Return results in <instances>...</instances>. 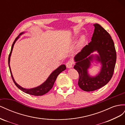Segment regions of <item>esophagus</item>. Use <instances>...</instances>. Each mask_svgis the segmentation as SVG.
Instances as JSON below:
<instances>
[{
	"label": "esophagus",
	"mask_w": 125,
	"mask_h": 125,
	"mask_svg": "<svg viewBox=\"0 0 125 125\" xmlns=\"http://www.w3.org/2000/svg\"><path fill=\"white\" fill-rule=\"evenodd\" d=\"M73 62L72 61H69L68 62H67L66 64V67H67V68L69 69H70V68H72V67H73Z\"/></svg>",
	"instance_id": "1"
}]
</instances>
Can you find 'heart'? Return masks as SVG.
<instances>
[{
	"label": "heart",
	"instance_id": "heart-1",
	"mask_svg": "<svg viewBox=\"0 0 125 125\" xmlns=\"http://www.w3.org/2000/svg\"><path fill=\"white\" fill-rule=\"evenodd\" d=\"M85 41V37L84 35H82L79 41L78 42V44H77V47L78 48H80L82 46L83 44L84 43V42Z\"/></svg>",
	"mask_w": 125,
	"mask_h": 125
}]
</instances>
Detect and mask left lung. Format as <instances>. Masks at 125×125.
Here are the masks:
<instances>
[{"instance_id":"1","label":"left lung","mask_w":125,"mask_h":125,"mask_svg":"<svg viewBox=\"0 0 125 125\" xmlns=\"http://www.w3.org/2000/svg\"><path fill=\"white\" fill-rule=\"evenodd\" d=\"M95 29L88 45H86L74 57V68L79 74L78 85L82 90L91 92L102 87L111 80L116 61V52L111 36L99 24H94ZM97 51L98 55H90ZM94 59L102 64L101 71L95 77L88 73L90 62Z\"/></svg>"}]
</instances>
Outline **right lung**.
Here are the masks:
<instances>
[{
    "mask_svg": "<svg viewBox=\"0 0 125 125\" xmlns=\"http://www.w3.org/2000/svg\"><path fill=\"white\" fill-rule=\"evenodd\" d=\"M23 33V32L20 33L19 35H21ZM19 35L16 38L15 40L14 41V42H13L12 47H11V51H10V54H9V57H8V64H9L10 74H11V76L12 78V80L13 81L14 83H15V84L16 85V86L18 88L20 89L21 91H22V92L26 93H27V94H30L32 95H34V96H42L43 95H44L45 94L47 93L52 88V87L53 86V84H54L57 77H58L59 74L60 73H61L62 71H63L64 70H65L66 69V66L64 64L60 65L58 67V68H57L55 70L53 71V72L50 75V76L47 78V80H46L41 85H40V86H39L37 87H34V88H30V89H27V88H23L21 86H20L19 85H18L16 82L15 80H14L12 73H11V69H10V64H9L10 56H11V53L12 51V49L13 48V45H14V44H15L16 41L18 40V39L19 38Z\"/></svg>",
    "mask_w": 125,
    "mask_h": 125,
    "instance_id": "obj_1",
    "label": "right lung"
}]
</instances>
